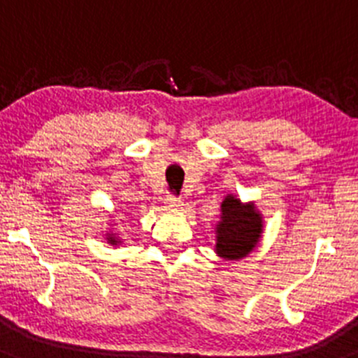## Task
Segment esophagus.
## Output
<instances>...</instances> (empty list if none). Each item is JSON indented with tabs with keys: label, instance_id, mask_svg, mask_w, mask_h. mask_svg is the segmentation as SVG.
<instances>
[{
	"label": "esophagus",
	"instance_id": "1",
	"mask_svg": "<svg viewBox=\"0 0 358 358\" xmlns=\"http://www.w3.org/2000/svg\"><path fill=\"white\" fill-rule=\"evenodd\" d=\"M182 206H185V204H182L181 199L166 197V201H164V208L170 211H179V210H182Z\"/></svg>",
	"mask_w": 358,
	"mask_h": 358
}]
</instances>
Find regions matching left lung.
<instances>
[{"label": "left lung", "instance_id": "8db88e82", "mask_svg": "<svg viewBox=\"0 0 358 358\" xmlns=\"http://www.w3.org/2000/svg\"><path fill=\"white\" fill-rule=\"evenodd\" d=\"M264 215L252 201L242 202L227 194L220 204V218L215 224V252L222 260H243L260 243Z\"/></svg>", "mask_w": 358, "mask_h": 358}]
</instances>
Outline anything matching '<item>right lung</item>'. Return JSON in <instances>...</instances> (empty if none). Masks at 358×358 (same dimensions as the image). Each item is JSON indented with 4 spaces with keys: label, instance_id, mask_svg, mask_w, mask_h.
<instances>
[{
    "label": "right lung",
    "instance_id": "obj_1",
    "mask_svg": "<svg viewBox=\"0 0 358 358\" xmlns=\"http://www.w3.org/2000/svg\"><path fill=\"white\" fill-rule=\"evenodd\" d=\"M109 218H113V215H109ZM115 222V220H113ZM109 229L106 231V240L109 245H113V248H118L120 243H122V238H120L118 231H115V226L116 224H109Z\"/></svg>",
    "mask_w": 358,
    "mask_h": 358
}]
</instances>
